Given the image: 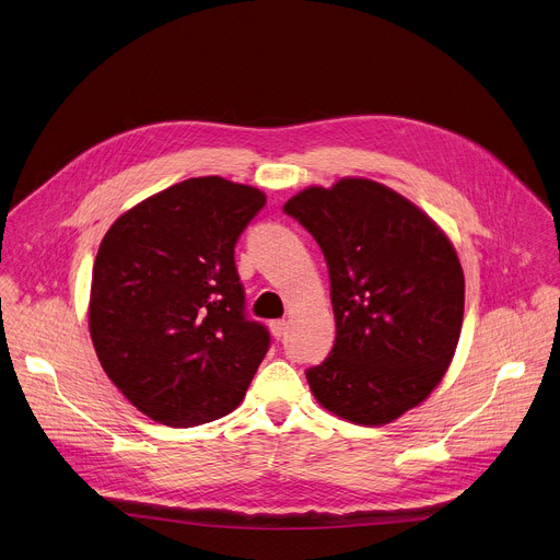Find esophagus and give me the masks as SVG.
I'll list each match as a JSON object with an SVG mask.
<instances>
[{"mask_svg":"<svg viewBox=\"0 0 560 560\" xmlns=\"http://www.w3.org/2000/svg\"><path fill=\"white\" fill-rule=\"evenodd\" d=\"M285 330H288L285 319H275V322H270V332H272L275 339H281V337L285 335Z\"/></svg>","mask_w":560,"mask_h":560,"instance_id":"34e87169","label":"esophagus"}]
</instances>
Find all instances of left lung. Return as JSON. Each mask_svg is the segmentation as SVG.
<instances>
[{
    "mask_svg": "<svg viewBox=\"0 0 560 560\" xmlns=\"http://www.w3.org/2000/svg\"><path fill=\"white\" fill-rule=\"evenodd\" d=\"M283 212L319 243L337 337L306 371L317 401L354 424H388L444 377L460 339L465 275L446 234L369 178L306 187Z\"/></svg>",
    "mask_w": 560,
    "mask_h": 560,
    "instance_id": "left-lung-1",
    "label": "left lung"
}]
</instances>
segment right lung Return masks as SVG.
<instances>
[{
	"label": "right lung",
	"mask_w": 560,
	"mask_h": 560,
	"mask_svg": "<svg viewBox=\"0 0 560 560\" xmlns=\"http://www.w3.org/2000/svg\"><path fill=\"white\" fill-rule=\"evenodd\" d=\"M266 194L221 176L176 183L125 212L100 243L89 332L138 411L196 427L234 411L270 348L245 315L234 245Z\"/></svg>",
	"instance_id": "obj_1"
}]
</instances>
